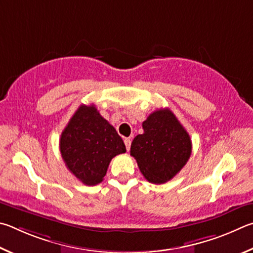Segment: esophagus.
<instances>
[{"label": "esophagus", "instance_id": "1", "mask_svg": "<svg viewBox=\"0 0 253 253\" xmlns=\"http://www.w3.org/2000/svg\"><path fill=\"white\" fill-rule=\"evenodd\" d=\"M124 144H126V148L127 151H129L130 148H131V140L129 138H126L124 139Z\"/></svg>", "mask_w": 253, "mask_h": 253}]
</instances>
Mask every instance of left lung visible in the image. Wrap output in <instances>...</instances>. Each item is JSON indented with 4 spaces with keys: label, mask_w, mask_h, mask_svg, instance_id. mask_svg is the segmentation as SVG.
<instances>
[{
    "label": "left lung",
    "mask_w": 253,
    "mask_h": 253,
    "mask_svg": "<svg viewBox=\"0 0 253 253\" xmlns=\"http://www.w3.org/2000/svg\"><path fill=\"white\" fill-rule=\"evenodd\" d=\"M142 127L143 134L132 141L130 153L149 182L165 183L188 162L192 151L191 139L169 109L154 111Z\"/></svg>",
    "instance_id": "8db88e82"
}]
</instances>
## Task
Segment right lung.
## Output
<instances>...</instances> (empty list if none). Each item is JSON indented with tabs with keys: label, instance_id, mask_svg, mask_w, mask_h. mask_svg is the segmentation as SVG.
I'll return each mask as SVG.
<instances>
[{
	"label": "right lung",
	"instance_id": "add662e5",
	"mask_svg": "<svg viewBox=\"0 0 253 253\" xmlns=\"http://www.w3.org/2000/svg\"><path fill=\"white\" fill-rule=\"evenodd\" d=\"M60 151L71 173L84 184L95 185L103 181L111 160L126 150L94 104H82L62 132Z\"/></svg>",
	"mask_w": 253,
	"mask_h": 253
}]
</instances>
